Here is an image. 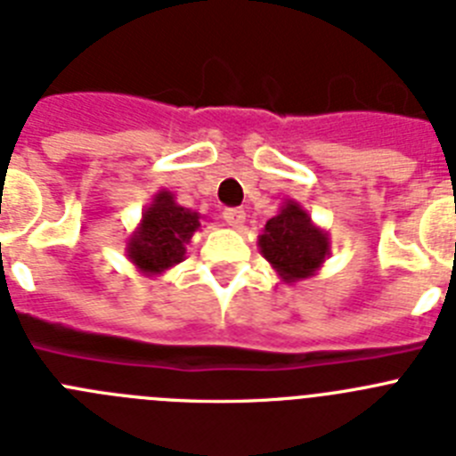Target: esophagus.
I'll return each instance as SVG.
<instances>
[{
    "mask_svg": "<svg viewBox=\"0 0 456 456\" xmlns=\"http://www.w3.org/2000/svg\"><path fill=\"white\" fill-rule=\"evenodd\" d=\"M224 219L225 224L232 225V228H241V224H244V219H247V212L241 208H228L224 209Z\"/></svg>",
    "mask_w": 456,
    "mask_h": 456,
    "instance_id": "1",
    "label": "esophagus"
}]
</instances>
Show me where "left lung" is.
Listing matches in <instances>:
<instances>
[{
  "label": "left lung",
  "mask_w": 456,
  "mask_h": 456,
  "mask_svg": "<svg viewBox=\"0 0 456 456\" xmlns=\"http://www.w3.org/2000/svg\"><path fill=\"white\" fill-rule=\"evenodd\" d=\"M257 247L285 283L315 276L331 251L329 235L320 231L299 203L288 200L276 216L267 221Z\"/></svg>",
  "instance_id": "1"
}]
</instances>
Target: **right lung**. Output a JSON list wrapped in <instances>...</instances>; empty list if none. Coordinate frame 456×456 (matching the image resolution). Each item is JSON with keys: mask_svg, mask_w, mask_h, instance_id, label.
Wrapping results in <instances>:
<instances>
[{"mask_svg": "<svg viewBox=\"0 0 456 456\" xmlns=\"http://www.w3.org/2000/svg\"><path fill=\"white\" fill-rule=\"evenodd\" d=\"M199 212L175 203L171 191H159L143 209L141 224L127 241V257L148 276L183 263L191 235L200 228Z\"/></svg>", "mask_w": 456, "mask_h": 456, "instance_id": "add662e5", "label": "right lung"}]
</instances>
